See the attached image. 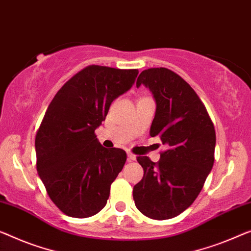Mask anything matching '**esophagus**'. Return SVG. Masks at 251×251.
<instances>
[{
	"mask_svg": "<svg viewBox=\"0 0 251 251\" xmlns=\"http://www.w3.org/2000/svg\"><path fill=\"white\" fill-rule=\"evenodd\" d=\"M127 160H128L129 162L135 161V160H136V155H134L133 153H127Z\"/></svg>",
	"mask_w": 251,
	"mask_h": 251,
	"instance_id": "esophagus-1",
	"label": "esophagus"
}]
</instances>
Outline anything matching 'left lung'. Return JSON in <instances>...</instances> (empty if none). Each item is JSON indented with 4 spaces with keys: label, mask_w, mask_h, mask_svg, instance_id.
Returning a JSON list of instances; mask_svg holds the SVG:
<instances>
[{
    "label": "left lung",
    "mask_w": 251,
    "mask_h": 251,
    "mask_svg": "<svg viewBox=\"0 0 251 251\" xmlns=\"http://www.w3.org/2000/svg\"><path fill=\"white\" fill-rule=\"evenodd\" d=\"M156 103L150 135H159L167 151L158 162L137 156L144 170L133 198L142 214L173 219L188 208L203 188L214 163L215 129L200 97L177 73L166 67L144 70L137 77Z\"/></svg>",
    "instance_id": "1"
}]
</instances>
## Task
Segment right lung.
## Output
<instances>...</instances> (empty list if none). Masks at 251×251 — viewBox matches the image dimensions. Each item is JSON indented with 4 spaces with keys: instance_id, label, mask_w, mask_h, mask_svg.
I'll return each mask as SVG.
<instances>
[{
    "instance_id": "right-lung-1",
    "label": "right lung",
    "mask_w": 251,
    "mask_h": 251,
    "mask_svg": "<svg viewBox=\"0 0 251 251\" xmlns=\"http://www.w3.org/2000/svg\"><path fill=\"white\" fill-rule=\"evenodd\" d=\"M137 74V70L87 66L58 90L48 106L36 134V166L48 196L64 214L84 219L106 206L126 152L103 148L95 130L111 102L132 88Z\"/></svg>"
}]
</instances>
